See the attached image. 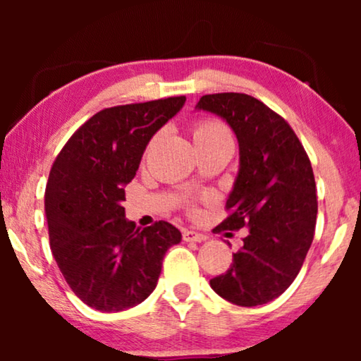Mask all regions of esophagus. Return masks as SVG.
Listing matches in <instances>:
<instances>
[{
  "label": "esophagus",
  "mask_w": 361,
  "mask_h": 361,
  "mask_svg": "<svg viewBox=\"0 0 361 361\" xmlns=\"http://www.w3.org/2000/svg\"><path fill=\"white\" fill-rule=\"evenodd\" d=\"M182 236H184V241H194V243H202V241L207 240L205 235L197 233L194 230H184Z\"/></svg>",
  "instance_id": "1"
}]
</instances>
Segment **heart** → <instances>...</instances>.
<instances>
[{
    "mask_svg": "<svg viewBox=\"0 0 361 361\" xmlns=\"http://www.w3.org/2000/svg\"><path fill=\"white\" fill-rule=\"evenodd\" d=\"M192 136H194V142H200L219 140V137H228V133H226V130L220 123L205 120L197 123L194 126V131H192Z\"/></svg>",
    "mask_w": 361,
    "mask_h": 361,
    "instance_id": "obj_1",
    "label": "heart"
}]
</instances>
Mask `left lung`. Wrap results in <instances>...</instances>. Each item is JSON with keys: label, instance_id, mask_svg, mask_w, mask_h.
Listing matches in <instances>:
<instances>
[{"label": "left lung", "instance_id": "8db88e82", "mask_svg": "<svg viewBox=\"0 0 361 361\" xmlns=\"http://www.w3.org/2000/svg\"><path fill=\"white\" fill-rule=\"evenodd\" d=\"M195 110L220 116L238 140V174L226 199L231 214L220 226L248 230L233 264L210 279V288L241 307L266 304L293 284L312 245V166L288 123L253 97L204 95Z\"/></svg>", "mask_w": 361, "mask_h": 361}]
</instances>
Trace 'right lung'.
Listing matches in <instances>:
<instances>
[{"label": "right lung", "instance_id": "right-lung-1", "mask_svg": "<svg viewBox=\"0 0 361 361\" xmlns=\"http://www.w3.org/2000/svg\"><path fill=\"white\" fill-rule=\"evenodd\" d=\"M184 103L171 97L98 111L54 162L44 197L51 250L88 307L120 312L141 304L156 289L166 251L180 243L167 221L136 228L121 204L151 137Z\"/></svg>", "mask_w": 361, "mask_h": 361}]
</instances>
